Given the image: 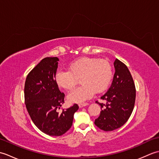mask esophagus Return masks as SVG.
Returning a JSON list of instances; mask_svg holds the SVG:
<instances>
[{
	"mask_svg": "<svg viewBox=\"0 0 159 159\" xmlns=\"http://www.w3.org/2000/svg\"><path fill=\"white\" fill-rule=\"evenodd\" d=\"M87 105H89V104H87V103H81V104H79V108H83V107H86Z\"/></svg>",
	"mask_w": 159,
	"mask_h": 159,
	"instance_id": "34e87169",
	"label": "esophagus"
}]
</instances>
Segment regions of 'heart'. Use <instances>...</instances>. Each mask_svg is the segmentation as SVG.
<instances>
[{
	"instance_id": "heart-1",
	"label": "heart",
	"mask_w": 159,
	"mask_h": 159,
	"mask_svg": "<svg viewBox=\"0 0 159 159\" xmlns=\"http://www.w3.org/2000/svg\"><path fill=\"white\" fill-rule=\"evenodd\" d=\"M69 71H58L55 79L61 88L70 91L79 82L81 84L67 96L70 102L81 104L90 99L94 92L101 93L109 85L112 67L106 60L81 57L69 65Z\"/></svg>"
}]
</instances>
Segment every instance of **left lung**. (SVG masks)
I'll use <instances>...</instances> for the list:
<instances>
[{
  "mask_svg": "<svg viewBox=\"0 0 159 159\" xmlns=\"http://www.w3.org/2000/svg\"><path fill=\"white\" fill-rule=\"evenodd\" d=\"M113 82L107 93L100 98L107 103H99V117L95 120L96 126L104 131H112L126 122L133 112L135 102L136 90L129 70L124 63L116 59Z\"/></svg>",
  "mask_w": 159,
  "mask_h": 159,
  "instance_id": "8db88e82",
  "label": "left lung"
}]
</instances>
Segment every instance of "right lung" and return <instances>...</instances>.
<instances>
[{"label": "right lung", "instance_id": "add662e5", "mask_svg": "<svg viewBox=\"0 0 159 159\" xmlns=\"http://www.w3.org/2000/svg\"><path fill=\"white\" fill-rule=\"evenodd\" d=\"M57 57L43 59L26 79L25 100L26 109L33 123L43 133L61 136L72 125L74 115L79 109L74 104L67 109H59L65 95L59 89L55 76L58 67Z\"/></svg>", "mask_w": 159, "mask_h": 159}]
</instances>
